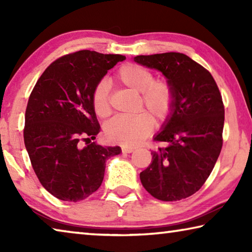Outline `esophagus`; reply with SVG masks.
Instances as JSON below:
<instances>
[{
    "mask_svg": "<svg viewBox=\"0 0 252 252\" xmlns=\"http://www.w3.org/2000/svg\"><path fill=\"white\" fill-rule=\"evenodd\" d=\"M121 150H122L123 153H131V152L134 151V149L133 148H129V147H122Z\"/></svg>",
    "mask_w": 252,
    "mask_h": 252,
    "instance_id": "esophagus-1",
    "label": "esophagus"
}]
</instances>
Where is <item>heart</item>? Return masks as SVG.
<instances>
[{
  "label": "heart",
  "mask_w": 252,
  "mask_h": 252,
  "mask_svg": "<svg viewBox=\"0 0 252 252\" xmlns=\"http://www.w3.org/2000/svg\"><path fill=\"white\" fill-rule=\"evenodd\" d=\"M153 73L141 65L126 63L119 67L114 81L123 88L139 93L136 109L146 111L131 117H116L104 126V135L111 142L133 147L142 142L152 132L153 120L164 123L171 116L174 105V89L169 80H153ZM92 106L99 118L111 114L108 87L104 82L96 85L92 94Z\"/></svg>",
  "instance_id": "heart-1"
}]
</instances>
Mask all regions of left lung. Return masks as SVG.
<instances>
[{"label":"left lung","mask_w":252,"mask_h":252,"mask_svg":"<svg viewBox=\"0 0 252 252\" xmlns=\"http://www.w3.org/2000/svg\"><path fill=\"white\" fill-rule=\"evenodd\" d=\"M133 60L162 72L174 89L171 116L155 136V141L167 146L151 152V163L140 180L161 201L186 199L203 186L222 148L224 106L218 85L210 72L183 53Z\"/></svg>","instance_id":"1"}]
</instances>
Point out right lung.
Masks as SVG:
<instances>
[{
    "label": "right lung",
    "instance_id": "obj_1",
    "mask_svg": "<svg viewBox=\"0 0 252 252\" xmlns=\"http://www.w3.org/2000/svg\"><path fill=\"white\" fill-rule=\"evenodd\" d=\"M123 60L120 54L78 51L51 63L34 85L25 111L24 143L37 179L55 198L78 202L95 192L105 161L121 152L120 147L91 140L100 132L93 91Z\"/></svg>",
    "mask_w": 252,
    "mask_h": 252
}]
</instances>
